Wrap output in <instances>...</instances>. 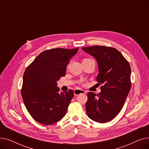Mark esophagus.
I'll return each instance as SVG.
<instances>
[{
  "label": "esophagus",
  "mask_w": 149,
  "mask_h": 149,
  "mask_svg": "<svg viewBox=\"0 0 149 149\" xmlns=\"http://www.w3.org/2000/svg\"><path fill=\"white\" fill-rule=\"evenodd\" d=\"M86 93V92L83 90H81V89H75L74 91V95H79L80 94H84V93Z\"/></svg>",
  "instance_id": "esophagus-1"
}]
</instances>
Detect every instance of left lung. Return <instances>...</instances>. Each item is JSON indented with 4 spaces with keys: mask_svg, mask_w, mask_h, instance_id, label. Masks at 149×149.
<instances>
[{
    "mask_svg": "<svg viewBox=\"0 0 149 149\" xmlns=\"http://www.w3.org/2000/svg\"><path fill=\"white\" fill-rule=\"evenodd\" d=\"M94 57L99 72L97 81L101 92L88 93L86 110L92 120L104 123L111 121L121 110L131 88V69L127 60L114 48L92 46L81 48Z\"/></svg>",
    "mask_w": 149,
    "mask_h": 149,
    "instance_id": "obj_1",
    "label": "left lung"
}]
</instances>
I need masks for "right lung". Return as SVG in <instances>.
I'll use <instances>...</instances> for the list:
<instances>
[{"label": "right lung", "mask_w": 149, "mask_h": 149, "mask_svg": "<svg viewBox=\"0 0 149 149\" xmlns=\"http://www.w3.org/2000/svg\"><path fill=\"white\" fill-rule=\"evenodd\" d=\"M78 50L79 48L45 51L26 68L21 94L27 111L37 122L51 125L65 115L74 91L59 93L57 81L65 75L69 60Z\"/></svg>", "instance_id": "add662e5"}]
</instances>
